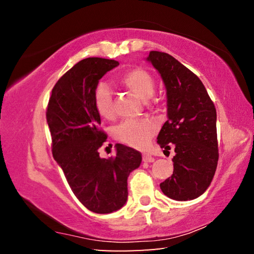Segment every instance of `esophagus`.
Returning a JSON list of instances; mask_svg holds the SVG:
<instances>
[{
	"label": "esophagus",
	"mask_w": 254,
	"mask_h": 254,
	"mask_svg": "<svg viewBox=\"0 0 254 254\" xmlns=\"http://www.w3.org/2000/svg\"><path fill=\"white\" fill-rule=\"evenodd\" d=\"M142 160H143L144 162H153V161H154V158L151 156V154L143 153V154H142Z\"/></svg>",
	"instance_id": "esophagus-1"
}]
</instances>
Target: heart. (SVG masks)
<instances>
[{
	"instance_id": "b5f03b06",
	"label": "heart",
	"mask_w": 254,
	"mask_h": 254,
	"mask_svg": "<svg viewBox=\"0 0 254 254\" xmlns=\"http://www.w3.org/2000/svg\"><path fill=\"white\" fill-rule=\"evenodd\" d=\"M120 84L142 101L151 98L156 91L153 76L143 68H132L120 77ZM95 106L102 118H114L113 97L105 85H100L95 92ZM157 124L150 120L127 121L115 128L114 135L119 141L135 149H143L157 133Z\"/></svg>"
}]
</instances>
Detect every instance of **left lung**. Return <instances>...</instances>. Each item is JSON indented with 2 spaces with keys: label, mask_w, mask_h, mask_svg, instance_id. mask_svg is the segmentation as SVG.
I'll return each instance as SVG.
<instances>
[{
  "label": "left lung",
  "mask_w": 254,
  "mask_h": 254,
  "mask_svg": "<svg viewBox=\"0 0 254 254\" xmlns=\"http://www.w3.org/2000/svg\"><path fill=\"white\" fill-rule=\"evenodd\" d=\"M147 59L167 89L168 120L157 142L176 152L174 173L160 188L171 199H195L208 188L217 167L216 109L201 80L173 56L150 51Z\"/></svg>",
  "instance_id": "obj_1"
}]
</instances>
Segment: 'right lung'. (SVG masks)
<instances>
[{"mask_svg":"<svg viewBox=\"0 0 254 254\" xmlns=\"http://www.w3.org/2000/svg\"><path fill=\"white\" fill-rule=\"evenodd\" d=\"M117 66L113 59L80 60L56 83L46 112L55 160L78 200L97 214L126 204L127 177L142 160L137 150L123 144H117V156L109 159L98 152L107 135L100 127L95 91L98 80Z\"/></svg>","mask_w":254,"mask_h":254,"instance_id":"1","label":"right lung"}]
</instances>
